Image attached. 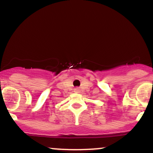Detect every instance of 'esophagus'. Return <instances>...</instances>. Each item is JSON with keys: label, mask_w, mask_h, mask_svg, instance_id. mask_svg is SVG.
I'll return each instance as SVG.
<instances>
[{"label": "esophagus", "mask_w": 153, "mask_h": 153, "mask_svg": "<svg viewBox=\"0 0 153 153\" xmlns=\"http://www.w3.org/2000/svg\"><path fill=\"white\" fill-rule=\"evenodd\" d=\"M79 89L78 88H75V92H78Z\"/></svg>", "instance_id": "obj_1"}]
</instances>
